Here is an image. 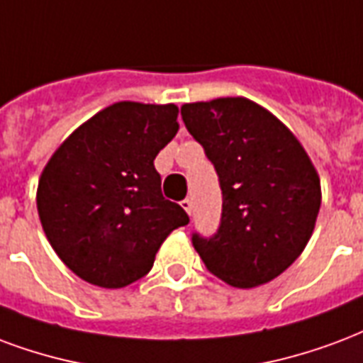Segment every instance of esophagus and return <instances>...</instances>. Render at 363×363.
<instances>
[{
    "instance_id": "34e87169",
    "label": "esophagus",
    "mask_w": 363,
    "mask_h": 363,
    "mask_svg": "<svg viewBox=\"0 0 363 363\" xmlns=\"http://www.w3.org/2000/svg\"><path fill=\"white\" fill-rule=\"evenodd\" d=\"M181 208L184 209V211H186L189 216H192V200H189V198H186V200H182Z\"/></svg>"
}]
</instances>
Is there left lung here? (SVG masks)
<instances>
[{"label": "left lung", "instance_id": "left-lung-1", "mask_svg": "<svg viewBox=\"0 0 363 363\" xmlns=\"http://www.w3.org/2000/svg\"><path fill=\"white\" fill-rule=\"evenodd\" d=\"M189 133L213 163L223 192L221 225L192 244L216 277L254 289L291 267L310 240L319 174L298 138L265 107L217 98L181 107Z\"/></svg>", "mask_w": 363, "mask_h": 363}]
</instances>
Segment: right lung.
I'll list each match as a JSON object with an SVG mask.
<instances>
[{
    "instance_id": "1",
    "label": "right lung",
    "mask_w": 363,
    "mask_h": 363,
    "mask_svg": "<svg viewBox=\"0 0 363 363\" xmlns=\"http://www.w3.org/2000/svg\"><path fill=\"white\" fill-rule=\"evenodd\" d=\"M179 107L117 101L82 123L40 174L48 240L86 283L123 289L146 275L186 211L161 194L154 160L179 130Z\"/></svg>"
}]
</instances>
